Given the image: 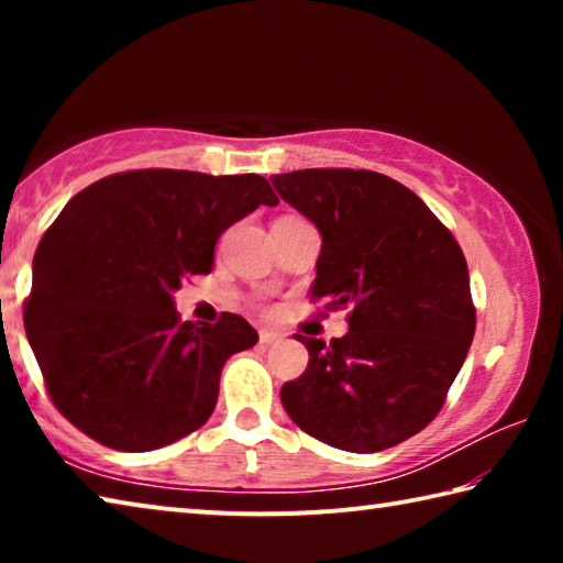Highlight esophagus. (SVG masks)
<instances>
[{
	"mask_svg": "<svg viewBox=\"0 0 563 563\" xmlns=\"http://www.w3.org/2000/svg\"><path fill=\"white\" fill-rule=\"evenodd\" d=\"M285 335L278 330H261V342L263 345H278V342H283Z\"/></svg>",
	"mask_w": 563,
	"mask_h": 563,
	"instance_id": "34e87169",
	"label": "esophagus"
}]
</instances>
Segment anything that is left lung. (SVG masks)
Listing matches in <instances>:
<instances>
[{
  "mask_svg": "<svg viewBox=\"0 0 563 563\" xmlns=\"http://www.w3.org/2000/svg\"><path fill=\"white\" fill-rule=\"evenodd\" d=\"M322 238L312 298L350 305V332L302 338L308 369L280 399L302 432L345 452H383L432 422L474 338L460 243L422 198L375 170L273 176Z\"/></svg>",
  "mask_w": 563,
  "mask_h": 563,
  "instance_id": "8db88e82",
  "label": "left lung"
}]
</instances>
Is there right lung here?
<instances>
[{
	"instance_id": "right-lung-1",
	"label": "right lung",
	"mask_w": 563,
	"mask_h": 563,
	"mask_svg": "<svg viewBox=\"0 0 563 563\" xmlns=\"http://www.w3.org/2000/svg\"><path fill=\"white\" fill-rule=\"evenodd\" d=\"M278 206L258 174L146 168L64 206L32 263L24 328L59 412L91 440L151 452L208 422L225 360L258 342L241 316L180 322L174 292L211 273L225 228Z\"/></svg>"
}]
</instances>
